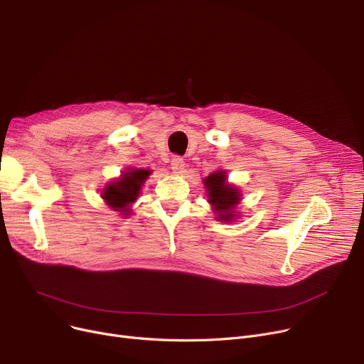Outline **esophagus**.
Segmentation results:
<instances>
[{
	"mask_svg": "<svg viewBox=\"0 0 364 364\" xmlns=\"http://www.w3.org/2000/svg\"><path fill=\"white\" fill-rule=\"evenodd\" d=\"M184 161L181 159V158H174L171 161V169H172V172H174V174H181V172L184 171Z\"/></svg>",
	"mask_w": 364,
	"mask_h": 364,
	"instance_id": "obj_1",
	"label": "esophagus"
}]
</instances>
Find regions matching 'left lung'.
Here are the masks:
<instances>
[{
  "label": "left lung",
  "instance_id": "8db88e82",
  "mask_svg": "<svg viewBox=\"0 0 364 364\" xmlns=\"http://www.w3.org/2000/svg\"><path fill=\"white\" fill-rule=\"evenodd\" d=\"M208 203L211 205L215 220L221 223H233L237 217V205L242 200L240 188L227 181V171L217 169L203 178Z\"/></svg>",
  "mask_w": 364,
  "mask_h": 364
}]
</instances>
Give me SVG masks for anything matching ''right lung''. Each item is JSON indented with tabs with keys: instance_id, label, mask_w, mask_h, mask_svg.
Instances as JSON below:
<instances>
[{
	"instance_id": "add662e5",
	"label": "right lung",
	"mask_w": 364,
	"mask_h": 364,
	"mask_svg": "<svg viewBox=\"0 0 364 364\" xmlns=\"http://www.w3.org/2000/svg\"><path fill=\"white\" fill-rule=\"evenodd\" d=\"M151 174L150 169L127 168L121 172L118 178H114L102 188L100 196L106 205L127 217L131 215V205L136 202L141 193L143 184Z\"/></svg>"
}]
</instances>
